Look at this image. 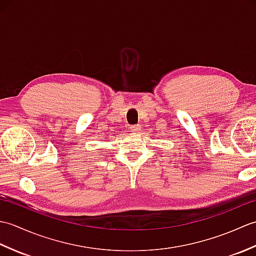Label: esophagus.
Listing matches in <instances>:
<instances>
[{"instance_id":"obj_1","label":"esophagus","mask_w":256,"mask_h":256,"mask_svg":"<svg viewBox=\"0 0 256 256\" xmlns=\"http://www.w3.org/2000/svg\"><path fill=\"white\" fill-rule=\"evenodd\" d=\"M130 130H131L132 133H138L140 131V126L138 125H132V126L130 128Z\"/></svg>"}]
</instances>
